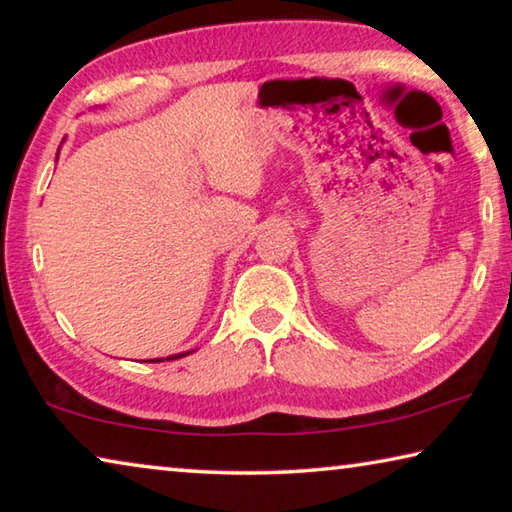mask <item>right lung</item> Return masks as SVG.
Here are the masks:
<instances>
[{
    "label": "right lung",
    "instance_id": "1",
    "mask_svg": "<svg viewBox=\"0 0 512 512\" xmlns=\"http://www.w3.org/2000/svg\"><path fill=\"white\" fill-rule=\"evenodd\" d=\"M194 352V350H192ZM192 352H180V354H171V357H167V359H149L151 363H160V361H173V359H180V357H187V354H192Z\"/></svg>",
    "mask_w": 512,
    "mask_h": 512
}]
</instances>
